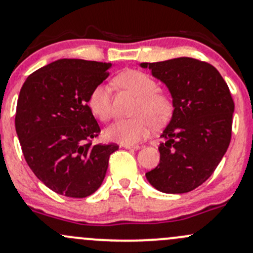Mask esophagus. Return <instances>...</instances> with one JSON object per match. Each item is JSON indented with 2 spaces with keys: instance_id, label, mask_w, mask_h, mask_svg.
Wrapping results in <instances>:
<instances>
[{
  "instance_id": "34e87169",
  "label": "esophagus",
  "mask_w": 253,
  "mask_h": 253,
  "mask_svg": "<svg viewBox=\"0 0 253 253\" xmlns=\"http://www.w3.org/2000/svg\"><path fill=\"white\" fill-rule=\"evenodd\" d=\"M124 148L126 149H133V150H138V149H140V145H131V144H124L122 145Z\"/></svg>"
}]
</instances>
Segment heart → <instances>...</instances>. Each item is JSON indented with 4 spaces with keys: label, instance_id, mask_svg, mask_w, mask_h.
Masks as SVG:
<instances>
[{
    "label": "heart",
    "instance_id": "obj_1",
    "mask_svg": "<svg viewBox=\"0 0 253 253\" xmlns=\"http://www.w3.org/2000/svg\"><path fill=\"white\" fill-rule=\"evenodd\" d=\"M118 88L131 92L137 97L132 114L134 118L121 120L105 131L111 140L134 144L150 131L153 126H162L169 121L173 113L172 98L165 92L159 91V84L150 75L139 70H125L113 80ZM89 110L102 122L113 118L110 89L104 84L93 87L87 99Z\"/></svg>",
    "mask_w": 253,
    "mask_h": 253
}]
</instances>
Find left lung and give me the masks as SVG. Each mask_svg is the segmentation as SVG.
I'll use <instances>...</instances> for the list:
<instances>
[{
    "label": "left lung",
    "instance_id": "obj_1",
    "mask_svg": "<svg viewBox=\"0 0 253 253\" xmlns=\"http://www.w3.org/2000/svg\"><path fill=\"white\" fill-rule=\"evenodd\" d=\"M140 65L169 87L174 106L161 134L160 162L145 175L162 193H188L211 177L229 147L234 113L229 87L213 65L194 58Z\"/></svg>",
    "mask_w": 253,
    "mask_h": 253
}]
</instances>
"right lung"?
I'll list each match as a JSON object with an SVG mask.
<instances>
[{
	"instance_id": "add662e5",
	"label": "right lung",
	"mask_w": 253,
	"mask_h": 253,
	"mask_svg": "<svg viewBox=\"0 0 253 253\" xmlns=\"http://www.w3.org/2000/svg\"><path fill=\"white\" fill-rule=\"evenodd\" d=\"M111 64L59 59L31 74L21 87L15 131L29 167L46 187L68 198L94 193L115 143L92 144L100 133L87 99Z\"/></svg>"
}]
</instances>
